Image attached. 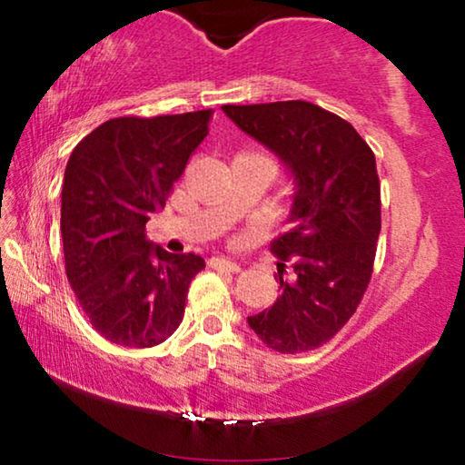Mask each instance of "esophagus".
I'll list each match as a JSON object with an SVG mask.
<instances>
[{
  "instance_id": "34e87169",
  "label": "esophagus",
  "mask_w": 465,
  "mask_h": 465,
  "mask_svg": "<svg viewBox=\"0 0 465 465\" xmlns=\"http://www.w3.org/2000/svg\"><path fill=\"white\" fill-rule=\"evenodd\" d=\"M209 264L213 266V269H224V271H231V272H239L241 271V264L234 262L231 258H224V256H213L209 260Z\"/></svg>"
}]
</instances>
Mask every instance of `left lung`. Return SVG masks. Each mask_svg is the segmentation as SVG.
I'll list each match as a JSON object with an SVG mask.
<instances>
[{
  "label": "left lung",
  "mask_w": 465,
  "mask_h": 465,
  "mask_svg": "<svg viewBox=\"0 0 465 465\" xmlns=\"http://www.w3.org/2000/svg\"><path fill=\"white\" fill-rule=\"evenodd\" d=\"M245 135L272 152L292 180V228L271 250L292 264L275 304L247 317L279 353L311 351L349 322L372 275L381 186L372 150L347 120L309 101L222 105Z\"/></svg>",
  "instance_id": "left-lung-1"
}]
</instances>
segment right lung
<instances>
[{"label":"right lung","mask_w":465,"mask_h":465,"mask_svg":"<svg viewBox=\"0 0 465 465\" xmlns=\"http://www.w3.org/2000/svg\"><path fill=\"white\" fill-rule=\"evenodd\" d=\"M212 110L112 118L75 145L61 193L65 271L94 330L123 347H154L182 323L188 285L205 260L145 239Z\"/></svg>","instance_id":"add662e5"}]
</instances>
